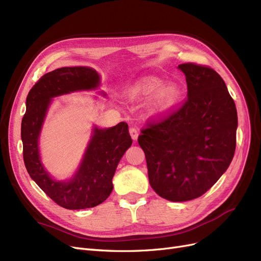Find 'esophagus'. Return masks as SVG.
Wrapping results in <instances>:
<instances>
[{
	"label": "esophagus",
	"instance_id": "obj_1",
	"mask_svg": "<svg viewBox=\"0 0 261 261\" xmlns=\"http://www.w3.org/2000/svg\"><path fill=\"white\" fill-rule=\"evenodd\" d=\"M129 132H130V135H131V138H132L133 140H137V139H138L139 132H138V130L135 129L134 127H131V128L129 129Z\"/></svg>",
	"mask_w": 261,
	"mask_h": 261
}]
</instances>
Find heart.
<instances>
[{
  "instance_id": "1",
  "label": "heart",
  "mask_w": 261,
  "mask_h": 261,
  "mask_svg": "<svg viewBox=\"0 0 261 261\" xmlns=\"http://www.w3.org/2000/svg\"><path fill=\"white\" fill-rule=\"evenodd\" d=\"M180 89L176 85L164 86V82L155 76L140 79L130 87L128 97L131 100H142L151 97L150 108L153 113H164L173 109L180 99Z\"/></svg>"
}]
</instances>
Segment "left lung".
<instances>
[{
	"mask_svg": "<svg viewBox=\"0 0 261 261\" xmlns=\"http://www.w3.org/2000/svg\"><path fill=\"white\" fill-rule=\"evenodd\" d=\"M178 68L186 75L188 98L167 115L147 121L138 142L155 193L187 201L205 194L228 168L238 116L225 82L211 67L185 63Z\"/></svg>",
	"mask_w": 261,
	"mask_h": 261,
	"instance_id": "obj_1",
	"label": "left lung"
}]
</instances>
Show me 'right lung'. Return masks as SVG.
<instances>
[{
  "label": "right lung",
  "mask_w": 261,
  "mask_h": 261,
  "mask_svg": "<svg viewBox=\"0 0 261 261\" xmlns=\"http://www.w3.org/2000/svg\"><path fill=\"white\" fill-rule=\"evenodd\" d=\"M99 74L89 67H63L42 75L27 97V112L21 122L23 160L38 187L59 206L79 210L103 202L113 190L112 179L121 156L132 144L128 123L109 129L95 128L82 164L74 177L53 180L41 165L38 138L51 98L99 85Z\"/></svg>",
  "instance_id": "obj_1"
}]
</instances>
